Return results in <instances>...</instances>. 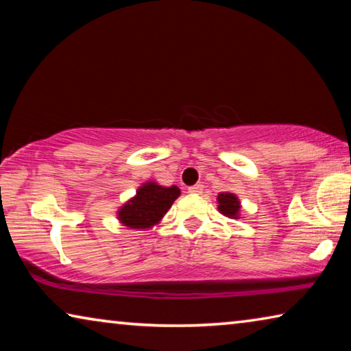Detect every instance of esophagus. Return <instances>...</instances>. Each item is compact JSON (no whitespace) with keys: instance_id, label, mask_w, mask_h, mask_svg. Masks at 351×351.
I'll return each instance as SVG.
<instances>
[{"instance_id":"obj_1","label":"esophagus","mask_w":351,"mask_h":351,"mask_svg":"<svg viewBox=\"0 0 351 351\" xmlns=\"http://www.w3.org/2000/svg\"><path fill=\"white\" fill-rule=\"evenodd\" d=\"M189 192L195 193V195H199L201 192H203V184H195V186L189 187Z\"/></svg>"}]
</instances>
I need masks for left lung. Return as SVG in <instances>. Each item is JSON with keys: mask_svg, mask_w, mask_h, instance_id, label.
I'll list each match as a JSON object with an SVG mask.
<instances>
[{"mask_svg": "<svg viewBox=\"0 0 351 351\" xmlns=\"http://www.w3.org/2000/svg\"><path fill=\"white\" fill-rule=\"evenodd\" d=\"M217 203H218L219 213H223L224 217L232 218V219L240 218L241 204H240V199H239V197H237V195L230 193V192L218 193Z\"/></svg>", "mask_w": 351, "mask_h": 351, "instance_id": "8db88e82", "label": "left lung"}]
</instances>
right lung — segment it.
I'll return each mask as SVG.
<instances>
[{"label":"right lung","mask_w":351,"mask_h":351,"mask_svg":"<svg viewBox=\"0 0 351 351\" xmlns=\"http://www.w3.org/2000/svg\"><path fill=\"white\" fill-rule=\"evenodd\" d=\"M181 195L176 186L164 187L154 181H147L136 190V195L119 207L117 219L128 229L145 230L156 226Z\"/></svg>","instance_id":"add662e5"}]
</instances>
